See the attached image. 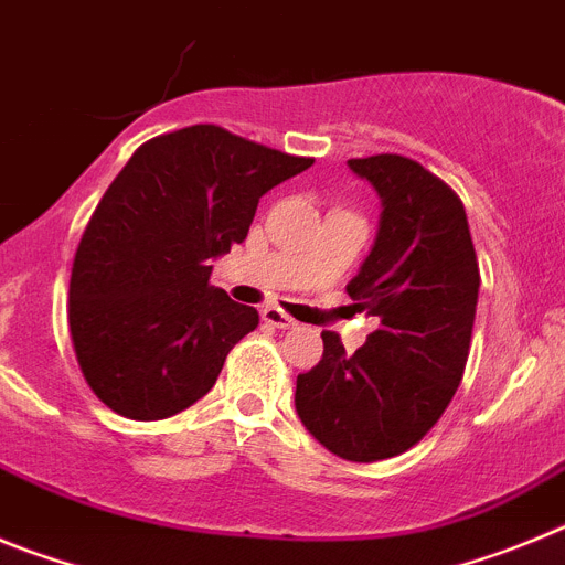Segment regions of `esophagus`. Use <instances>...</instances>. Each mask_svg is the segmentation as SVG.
Segmentation results:
<instances>
[{"label": "esophagus", "mask_w": 565, "mask_h": 565, "mask_svg": "<svg viewBox=\"0 0 565 565\" xmlns=\"http://www.w3.org/2000/svg\"><path fill=\"white\" fill-rule=\"evenodd\" d=\"M262 318H264V323H270V327H276V329H295V327H298V323H295L289 315H284L278 307H264Z\"/></svg>", "instance_id": "34e87169"}]
</instances>
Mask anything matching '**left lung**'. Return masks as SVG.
I'll return each instance as SVG.
<instances>
[{
    "mask_svg": "<svg viewBox=\"0 0 565 565\" xmlns=\"http://www.w3.org/2000/svg\"><path fill=\"white\" fill-rule=\"evenodd\" d=\"M380 196V225L345 284L380 329L354 354L323 332V360L298 374L303 428L345 461L405 454L428 434L465 374L479 303V262L459 196L399 154L349 160Z\"/></svg>",
    "mask_w": 565,
    "mask_h": 565,
    "instance_id": "left-lung-1",
    "label": "left lung"
}]
</instances>
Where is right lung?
Returning <instances> with one entry per match:
<instances>
[{"label": "right lung", "mask_w": 565, "mask_h": 565, "mask_svg": "<svg viewBox=\"0 0 565 565\" xmlns=\"http://www.w3.org/2000/svg\"><path fill=\"white\" fill-rule=\"evenodd\" d=\"M312 162L220 126L135 151L95 207L70 278L75 358L100 403L151 422L213 388L227 352L258 327L256 309L207 284L213 262L245 242L258 200Z\"/></svg>", "instance_id": "add662e5"}]
</instances>
